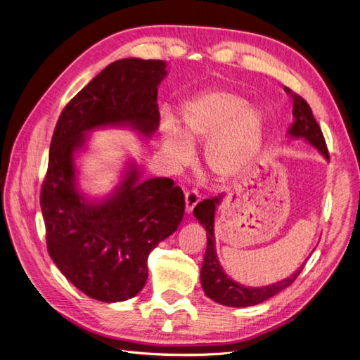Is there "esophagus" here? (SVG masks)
Returning a JSON list of instances; mask_svg holds the SVG:
<instances>
[{
	"label": "esophagus",
	"instance_id": "obj_1",
	"mask_svg": "<svg viewBox=\"0 0 360 360\" xmlns=\"http://www.w3.org/2000/svg\"><path fill=\"white\" fill-rule=\"evenodd\" d=\"M184 202H186V212L191 213L195 209V205L200 202L198 191L197 189L186 191V193H184Z\"/></svg>",
	"mask_w": 360,
	"mask_h": 360
}]
</instances>
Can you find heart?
<instances>
[{
	"mask_svg": "<svg viewBox=\"0 0 360 360\" xmlns=\"http://www.w3.org/2000/svg\"><path fill=\"white\" fill-rule=\"evenodd\" d=\"M242 96L226 90L204 93L183 105V130L171 120L162 123L163 144L179 165L192 158V146L209 141L207 163L219 176H233L254 158L261 143L263 118Z\"/></svg>",
	"mask_w": 360,
	"mask_h": 360,
	"instance_id": "b5f03b06",
	"label": "heart"
}]
</instances>
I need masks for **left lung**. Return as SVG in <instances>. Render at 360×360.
<instances>
[{
    "label": "left lung",
    "instance_id": "left-lung-1",
    "mask_svg": "<svg viewBox=\"0 0 360 360\" xmlns=\"http://www.w3.org/2000/svg\"><path fill=\"white\" fill-rule=\"evenodd\" d=\"M285 93L291 97L292 102V117L294 122L291 127L288 129V134L292 138H304L311 143L320 153L329 159V150L326 146V141L323 136L321 129L317 123V120L312 115L311 106L308 102L303 99L302 96L290 90L288 86H284ZM222 195L219 197H213L209 200H204L197 204L193 210V214L200 224L207 230V249L201 267V285L204 288V292L207 297L212 300L225 304V307H252V304L264 302L270 297H274L275 294L291 285L296 278L300 275L303 270V266L292 274L290 278L276 282L267 287L261 288H249L245 285H240L238 282H234L231 278L225 275L222 270L219 261L216 258V248H214V210L217 204L221 202Z\"/></svg>",
    "mask_w": 360,
    "mask_h": 360
}]
</instances>
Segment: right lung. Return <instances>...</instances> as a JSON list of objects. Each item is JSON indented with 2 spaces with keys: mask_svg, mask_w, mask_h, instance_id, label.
<instances>
[{
  "mask_svg": "<svg viewBox=\"0 0 360 360\" xmlns=\"http://www.w3.org/2000/svg\"><path fill=\"white\" fill-rule=\"evenodd\" d=\"M160 60L123 58L111 63L64 106L53 130L40 207L46 246L72 284L101 302H123L143 290L147 258L171 236L184 213V195L171 179L138 180L132 168L112 197L85 201L75 186V150L85 132L130 124L150 136L159 124Z\"/></svg>",
  "mask_w": 360,
  "mask_h": 360,
  "instance_id": "1",
  "label": "right lung"
}]
</instances>
